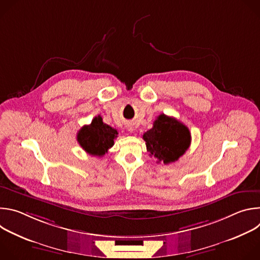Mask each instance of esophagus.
<instances>
[{
  "mask_svg": "<svg viewBox=\"0 0 260 260\" xmlns=\"http://www.w3.org/2000/svg\"><path fill=\"white\" fill-rule=\"evenodd\" d=\"M128 131H129V132H132V131H133V129H128Z\"/></svg>",
  "mask_w": 260,
  "mask_h": 260,
  "instance_id": "obj_1",
  "label": "esophagus"
}]
</instances>
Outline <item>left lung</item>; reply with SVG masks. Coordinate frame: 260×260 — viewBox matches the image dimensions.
Wrapping results in <instances>:
<instances>
[{
  "instance_id": "8db88e82",
  "label": "left lung",
  "mask_w": 260,
  "mask_h": 260,
  "mask_svg": "<svg viewBox=\"0 0 260 260\" xmlns=\"http://www.w3.org/2000/svg\"><path fill=\"white\" fill-rule=\"evenodd\" d=\"M147 151L165 165L177 161L190 146L188 127L174 117L160 114L152 128L143 135Z\"/></svg>"
}]
</instances>
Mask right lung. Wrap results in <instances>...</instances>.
I'll return each instance as SVG.
<instances>
[{
  "mask_svg": "<svg viewBox=\"0 0 260 260\" xmlns=\"http://www.w3.org/2000/svg\"><path fill=\"white\" fill-rule=\"evenodd\" d=\"M118 133L115 128L103 122V118L95 116L89 125H84L77 134V141L90 155L103 156L114 145Z\"/></svg>",
  "mask_w": 260,
  "mask_h": 260,
  "instance_id": "1",
  "label": "right lung"
}]
</instances>
